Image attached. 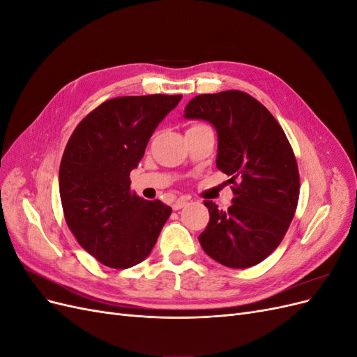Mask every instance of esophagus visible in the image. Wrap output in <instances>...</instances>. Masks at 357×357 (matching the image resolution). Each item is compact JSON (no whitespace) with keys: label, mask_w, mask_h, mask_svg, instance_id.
<instances>
[{"label":"esophagus","mask_w":357,"mask_h":357,"mask_svg":"<svg viewBox=\"0 0 357 357\" xmlns=\"http://www.w3.org/2000/svg\"><path fill=\"white\" fill-rule=\"evenodd\" d=\"M188 205V201L186 199H183V198H180V199H177L174 204H172V210H181L183 207H186Z\"/></svg>","instance_id":"esophagus-1"}]
</instances>
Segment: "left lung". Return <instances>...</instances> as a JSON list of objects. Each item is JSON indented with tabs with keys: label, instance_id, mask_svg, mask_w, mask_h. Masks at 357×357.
Masks as SVG:
<instances>
[{
	"label": "left lung",
	"instance_id": "8db88e82",
	"mask_svg": "<svg viewBox=\"0 0 357 357\" xmlns=\"http://www.w3.org/2000/svg\"><path fill=\"white\" fill-rule=\"evenodd\" d=\"M185 117L215 128V165L234 185L228 210L205 201L210 222L199 244L225 266L257 265L282 243L296 211L299 172L289 139L275 117L241 91L198 95Z\"/></svg>",
	"mask_w": 357,
	"mask_h": 357
}]
</instances>
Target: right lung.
I'll use <instances>...</instances> for the list:
<instances>
[{
  "label": "right lung",
  "mask_w": 357,
  "mask_h": 357,
  "mask_svg": "<svg viewBox=\"0 0 357 357\" xmlns=\"http://www.w3.org/2000/svg\"><path fill=\"white\" fill-rule=\"evenodd\" d=\"M180 100L160 93L109 100L68 139L59 167L63 215L77 243L102 265L125 269L143 262L169 218L168 205L131 192L129 174Z\"/></svg>",
  "instance_id": "1"
}]
</instances>
